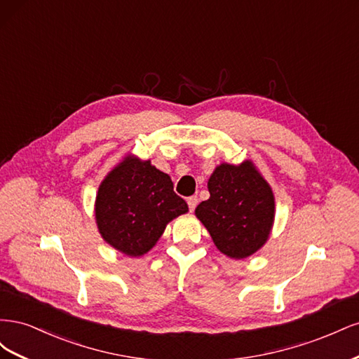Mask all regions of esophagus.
Listing matches in <instances>:
<instances>
[{"label": "esophagus", "instance_id": "1", "mask_svg": "<svg viewBox=\"0 0 359 359\" xmlns=\"http://www.w3.org/2000/svg\"><path fill=\"white\" fill-rule=\"evenodd\" d=\"M187 203H189L190 211H194V208H196V205H198V198L196 196H190L187 199Z\"/></svg>", "mask_w": 359, "mask_h": 359}]
</instances>
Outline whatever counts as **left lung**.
I'll list each match as a JSON object with an SVG mask.
<instances>
[{"label": "left lung", "mask_w": 359, "mask_h": 359, "mask_svg": "<svg viewBox=\"0 0 359 359\" xmlns=\"http://www.w3.org/2000/svg\"><path fill=\"white\" fill-rule=\"evenodd\" d=\"M210 199L194 214L212 243L231 259H245L262 248L273 229L276 198L252 160L220 163L208 180Z\"/></svg>", "instance_id": "obj_1"}]
</instances>
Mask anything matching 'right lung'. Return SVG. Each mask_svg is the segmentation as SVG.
<instances>
[{
	"label": "right lung",
	"instance_id": "add662e5",
	"mask_svg": "<svg viewBox=\"0 0 359 359\" xmlns=\"http://www.w3.org/2000/svg\"><path fill=\"white\" fill-rule=\"evenodd\" d=\"M95 223L103 240L118 252L139 257L153 248L169 222L189 206L173 191L168 173L127 154L107 173L95 196Z\"/></svg>",
	"mask_w": 359,
	"mask_h": 359
}]
</instances>
